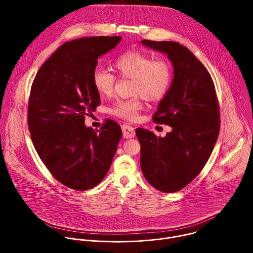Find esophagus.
Masks as SVG:
<instances>
[{"label": "esophagus", "instance_id": "1", "mask_svg": "<svg viewBox=\"0 0 253 253\" xmlns=\"http://www.w3.org/2000/svg\"><path fill=\"white\" fill-rule=\"evenodd\" d=\"M122 131H123V137L128 139V138H133L135 136V130L134 127L128 125V124H123L122 125Z\"/></svg>", "mask_w": 253, "mask_h": 253}]
</instances>
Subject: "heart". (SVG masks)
I'll return each instance as SVG.
<instances>
[{
  "mask_svg": "<svg viewBox=\"0 0 253 253\" xmlns=\"http://www.w3.org/2000/svg\"><path fill=\"white\" fill-rule=\"evenodd\" d=\"M114 66L120 76L134 79L133 93L147 100L161 99L170 88L173 72L170 63L165 59H154L149 54L133 50L118 56ZM92 83L100 95L110 96L115 88L116 77L110 71L96 68L92 73ZM141 110L142 103L137 96L116 101L111 112L119 118L134 121Z\"/></svg>",
  "mask_w": 253,
  "mask_h": 253,
  "instance_id": "obj_1",
  "label": "heart"
}]
</instances>
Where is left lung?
Here are the masks:
<instances>
[{"instance_id": "8db88e82", "label": "left lung", "mask_w": 253, "mask_h": 253, "mask_svg": "<svg viewBox=\"0 0 253 253\" xmlns=\"http://www.w3.org/2000/svg\"><path fill=\"white\" fill-rule=\"evenodd\" d=\"M165 53L173 66L170 88L158 105L153 121L172 128L165 137L138 128L141 169L157 190H181L200 173L209 159L220 128L215 87L203 64L183 45L171 41L142 40Z\"/></svg>"}]
</instances>
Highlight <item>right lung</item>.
<instances>
[{
    "label": "right lung",
    "instance_id": "1",
    "mask_svg": "<svg viewBox=\"0 0 253 253\" xmlns=\"http://www.w3.org/2000/svg\"><path fill=\"white\" fill-rule=\"evenodd\" d=\"M121 39L99 36L64 43L32 84L28 126L34 147L55 179L71 189L88 190L102 181L122 137L113 120L97 131L84 123L101 103L92 83L98 58Z\"/></svg>",
    "mask_w": 253,
    "mask_h": 253
}]
</instances>
